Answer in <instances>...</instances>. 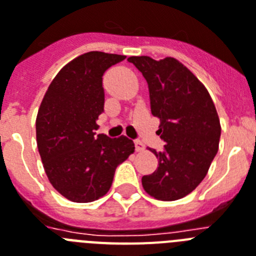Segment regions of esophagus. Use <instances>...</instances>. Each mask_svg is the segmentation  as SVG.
Returning a JSON list of instances; mask_svg holds the SVG:
<instances>
[{
    "label": "esophagus",
    "mask_w": 256,
    "mask_h": 256,
    "mask_svg": "<svg viewBox=\"0 0 256 256\" xmlns=\"http://www.w3.org/2000/svg\"><path fill=\"white\" fill-rule=\"evenodd\" d=\"M134 144H135V151L136 152H142L143 150H144V144H143L140 140H135Z\"/></svg>",
    "instance_id": "1"
}]
</instances>
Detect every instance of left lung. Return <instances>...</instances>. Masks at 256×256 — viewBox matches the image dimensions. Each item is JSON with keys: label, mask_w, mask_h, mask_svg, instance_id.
Returning a JSON list of instances; mask_svg holds the SVG:
<instances>
[{"label": "left lung", "mask_w": 256, "mask_h": 256, "mask_svg": "<svg viewBox=\"0 0 256 256\" xmlns=\"http://www.w3.org/2000/svg\"><path fill=\"white\" fill-rule=\"evenodd\" d=\"M128 61L147 80L151 113L160 118L158 135L165 142L162 152L151 150L158 166L143 176L142 184L154 199L177 200L203 181L218 154V112L207 88L176 58L156 61L140 56Z\"/></svg>", "instance_id": "left-lung-1"}]
</instances>
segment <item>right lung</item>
Segmentation results:
<instances>
[{
	"instance_id": "right-lung-1",
	"label": "right lung",
	"mask_w": 256,
	"mask_h": 256,
	"mask_svg": "<svg viewBox=\"0 0 256 256\" xmlns=\"http://www.w3.org/2000/svg\"><path fill=\"white\" fill-rule=\"evenodd\" d=\"M126 58L88 52L60 70L42 98L36 139L45 173L62 196L88 203L109 191L116 168L134 152L126 136L96 135L104 112L102 75Z\"/></svg>"
}]
</instances>
